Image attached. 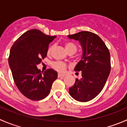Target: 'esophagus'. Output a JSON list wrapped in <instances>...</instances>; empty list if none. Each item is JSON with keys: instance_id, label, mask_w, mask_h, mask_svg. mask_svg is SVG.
Instances as JSON below:
<instances>
[{"instance_id": "esophagus-1", "label": "esophagus", "mask_w": 127, "mask_h": 127, "mask_svg": "<svg viewBox=\"0 0 127 127\" xmlns=\"http://www.w3.org/2000/svg\"><path fill=\"white\" fill-rule=\"evenodd\" d=\"M64 76H65V74H58V78H63Z\"/></svg>"}]
</instances>
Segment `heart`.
<instances>
[{"label": "heart", "mask_w": 127, "mask_h": 127, "mask_svg": "<svg viewBox=\"0 0 127 127\" xmlns=\"http://www.w3.org/2000/svg\"><path fill=\"white\" fill-rule=\"evenodd\" d=\"M64 47L68 53H74L77 51V46L75 45L74 43H72V42H66L64 44ZM52 47H50L48 49V53H50L51 51H52ZM52 66L53 68L56 70V71L58 72H64L65 71L66 68V64L63 62H60V61H56V62L53 63L52 64Z\"/></svg>", "instance_id": "b5f03b06"}]
</instances>
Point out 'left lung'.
Listing matches in <instances>:
<instances>
[{
	"label": "left lung",
	"instance_id": "1",
	"mask_svg": "<svg viewBox=\"0 0 127 127\" xmlns=\"http://www.w3.org/2000/svg\"><path fill=\"white\" fill-rule=\"evenodd\" d=\"M67 37L79 41L82 48L81 60L74 68L75 71L81 72L82 78L75 79L69 92L78 101H89L101 92L109 75V51L102 39L91 32H79Z\"/></svg>",
	"mask_w": 127,
	"mask_h": 127
}]
</instances>
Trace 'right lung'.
<instances>
[{
	"mask_svg": "<svg viewBox=\"0 0 127 127\" xmlns=\"http://www.w3.org/2000/svg\"><path fill=\"white\" fill-rule=\"evenodd\" d=\"M56 36L45 35L38 29L24 32L11 47L8 64L16 87L32 100H41L50 92L57 72L48 69L42 72L37 65L47 56L48 45Z\"/></svg>",
	"mask_w": 127,
	"mask_h": 127,
	"instance_id": "obj_1",
	"label": "right lung"
}]
</instances>
